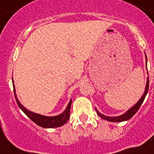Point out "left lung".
<instances>
[{
	"label": "left lung",
	"mask_w": 154,
	"mask_h": 154,
	"mask_svg": "<svg viewBox=\"0 0 154 154\" xmlns=\"http://www.w3.org/2000/svg\"><path fill=\"white\" fill-rule=\"evenodd\" d=\"M146 54V53H145ZM146 63H147V57H146ZM149 90V77H147V82H146V89H145V92H144L143 95L141 97L140 100H139L135 104V105L131 107L129 109H128L126 112L123 113V114L120 115V116H117V117H109V116H105V115L102 114L101 112H99L98 110L95 109L97 111V113L98 114V116L100 117H101L102 119L106 120L108 122H124V121H128L133 116H134L137 112V110L139 109V108L141 105V104L143 103L144 100L146 98V96L147 95V93H148Z\"/></svg>",
	"instance_id": "obj_1"
}]
</instances>
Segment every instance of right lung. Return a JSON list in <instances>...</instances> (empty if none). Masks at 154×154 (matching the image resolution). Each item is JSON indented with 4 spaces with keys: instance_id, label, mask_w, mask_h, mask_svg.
Returning <instances> with one entry per match:
<instances>
[{
    "instance_id": "right-lung-1",
    "label": "right lung",
    "mask_w": 154,
    "mask_h": 154,
    "mask_svg": "<svg viewBox=\"0 0 154 154\" xmlns=\"http://www.w3.org/2000/svg\"><path fill=\"white\" fill-rule=\"evenodd\" d=\"M13 81V91L15 94L16 101L17 103L18 106L20 109L22 110L23 112H25L28 117H29L30 119L32 120V122H35L37 125H39L43 128H57V127L62 126L63 125H65L68 122V120L69 118V112H70V108H71V104H72V100L70 99L69 102L68 104L67 107L60 114L57 115V116H53V117H48V116H44V115L39 114V113H36L33 112L30 110L27 109L26 108L24 107L20 101L18 100L17 94H16V89L14 86V83H13V79L12 78Z\"/></svg>"
}]
</instances>
